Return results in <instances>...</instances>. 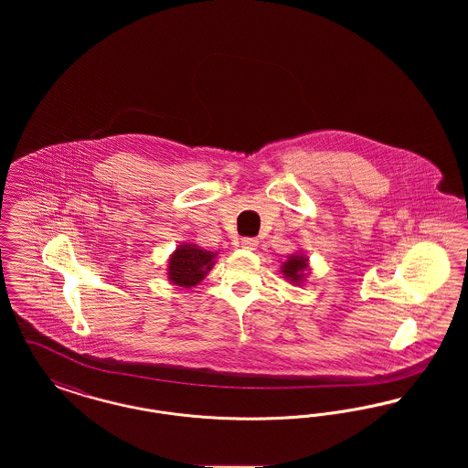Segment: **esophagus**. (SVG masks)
<instances>
[{"label":"esophagus","mask_w":468,"mask_h":468,"mask_svg":"<svg viewBox=\"0 0 468 468\" xmlns=\"http://www.w3.org/2000/svg\"><path fill=\"white\" fill-rule=\"evenodd\" d=\"M240 245H242L244 249L254 250V249L258 247V239H254V237H244V239L240 240Z\"/></svg>","instance_id":"obj_1"}]
</instances>
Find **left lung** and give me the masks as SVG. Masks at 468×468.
<instances>
[{
	"label": "left lung",
	"mask_w": 468,
	"mask_h": 468,
	"mask_svg": "<svg viewBox=\"0 0 468 468\" xmlns=\"http://www.w3.org/2000/svg\"><path fill=\"white\" fill-rule=\"evenodd\" d=\"M305 268H307V260L298 254V256H291L290 260L282 265V271L292 282H300Z\"/></svg>",
	"instance_id": "left-lung-1"
}]
</instances>
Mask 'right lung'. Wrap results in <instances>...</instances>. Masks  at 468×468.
<instances>
[{
    "instance_id": "1",
    "label": "right lung",
    "mask_w": 468,
    "mask_h": 468,
    "mask_svg": "<svg viewBox=\"0 0 468 468\" xmlns=\"http://www.w3.org/2000/svg\"><path fill=\"white\" fill-rule=\"evenodd\" d=\"M214 254L198 249L197 245H182L176 250L168 265V277L182 288L197 286L212 268Z\"/></svg>"
}]
</instances>
